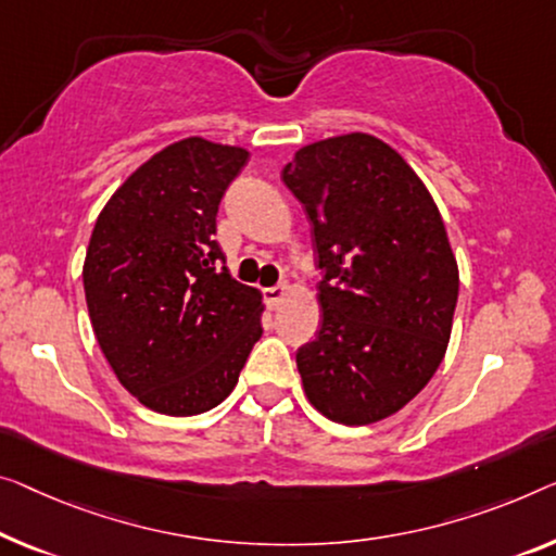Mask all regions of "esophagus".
Returning a JSON list of instances; mask_svg holds the SVG:
<instances>
[{"mask_svg":"<svg viewBox=\"0 0 556 556\" xmlns=\"http://www.w3.org/2000/svg\"><path fill=\"white\" fill-rule=\"evenodd\" d=\"M289 289H292V285H289V281H279V285L264 289V302H267L271 309H277V306L285 302V296L289 294Z\"/></svg>","mask_w":556,"mask_h":556,"instance_id":"34e87169","label":"esophagus"}]
</instances>
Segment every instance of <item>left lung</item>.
Here are the masks:
<instances>
[{"instance_id": "1", "label": "left lung", "mask_w": 556, "mask_h": 556, "mask_svg": "<svg viewBox=\"0 0 556 556\" xmlns=\"http://www.w3.org/2000/svg\"><path fill=\"white\" fill-rule=\"evenodd\" d=\"M281 179L325 271L317 339L296 352L306 400L339 425L392 417L450 344L459 269L442 214L402 154L364 131L302 147Z\"/></svg>"}]
</instances>
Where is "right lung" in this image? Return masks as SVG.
<instances>
[{"label": "right lung", "mask_w": 556, "mask_h": 556, "mask_svg": "<svg viewBox=\"0 0 556 556\" xmlns=\"http://www.w3.org/2000/svg\"><path fill=\"white\" fill-rule=\"evenodd\" d=\"M244 147L179 139L124 179L89 239L85 296L99 346L144 407L192 417L225 402L262 337V292L222 267L217 212Z\"/></svg>", "instance_id": "right-lung-1"}]
</instances>
